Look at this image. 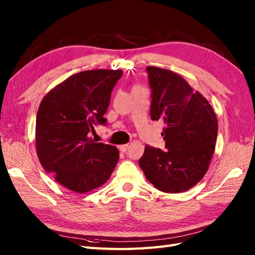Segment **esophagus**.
I'll use <instances>...</instances> for the list:
<instances>
[{"mask_svg":"<svg viewBox=\"0 0 255 255\" xmlns=\"http://www.w3.org/2000/svg\"><path fill=\"white\" fill-rule=\"evenodd\" d=\"M128 146H129L128 144H122V145H119V150H120L121 152L125 153V152H127V151H128Z\"/></svg>","mask_w":255,"mask_h":255,"instance_id":"1","label":"esophagus"}]
</instances>
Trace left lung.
<instances>
[{
	"instance_id": "1",
	"label": "left lung",
	"mask_w": 255,
	"mask_h": 255,
	"mask_svg": "<svg viewBox=\"0 0 255 255\" xmlns=\"http://www.w3.org/2000/svg\"><path fill=\"white\" fill-rule=\"evenodd\" d=\"M152 88L151 119L164 122L165 148L146 145L139 166L154 187L177 194L194 187L208 170L218 121L210 102L182 76L146 67Z\"/></svg>"
}]
</instances>
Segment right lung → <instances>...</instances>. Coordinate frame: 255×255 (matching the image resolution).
<instances>
[{"label":"right lung","instance_id":"1","mask_svg":"<svg viewBox=\"0 0 255 255\" xmlns=\"http://www.w3.org/2000/svg\"><path fill=\"white\" fill-rule=\"evenodd\" d=\"M122 70H87L69 76L51 89L36 118V149L42 168L64 187L78 194L94 190L110 179L119 160L112 144L96 142L89 132L110 105Z\"/></svg>","mask_w":255,"mask_h":255}]
</instances>
